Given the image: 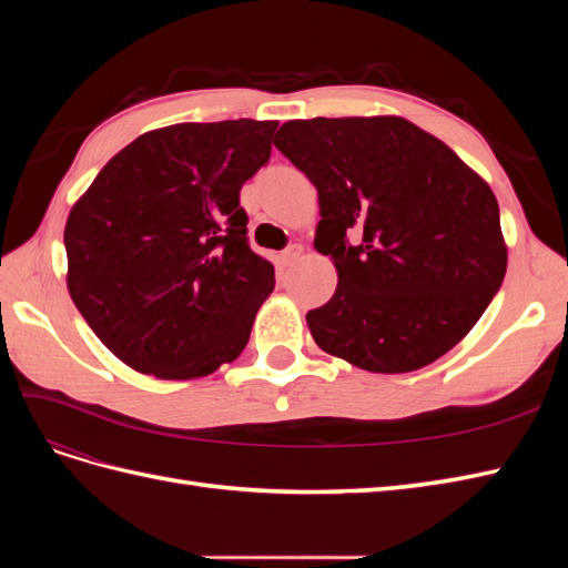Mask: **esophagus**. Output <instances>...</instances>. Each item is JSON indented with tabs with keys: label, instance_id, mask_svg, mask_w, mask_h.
<instances>
[{
	"label": "esophagus",
	"instance_id": "1",
	"mask_svg": "<svg viewBox=\"0 0 568 568\" xmlns=\"http://www.w3.org/2000/svg\"><path fill=\"white\" fill-rule=\"evenodd\" d=\"M301 255H303V246H301V244H294V246H288L286 251H282L280 263H282V265H294Z\"/></svg>",
	"mask_w": 568,
	"mask_h": 568
}]
</instances>
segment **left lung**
Here are the masks:
<instances>
[{
    "label": "left lung",
    "mask_w": 568,
    "mask_h": 568,
    "mask_svg": "<svg viewBox=\"0 0 568 568\" xmlns=\"http://www.w3.org/2000/svg\"><path fill=\"white\" fill-rule=\"evenodd\" d=\"M274 146L315 184V248L338 272L332 301L305 315L317 346L376 374L457 346L507 272L488 182L398 115L288 120Z\"/></svg>",
    "instance_id": "1"
}]
</instances>
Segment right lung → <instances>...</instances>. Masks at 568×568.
Wrapping results in <instances>:
<instances>
[{"label": "right lung", "mask_w": 568, "mask_h": 568, "mask_svg": "<svg viewBox=\"0 0 568 568\" xmlns=\"http://www.w3.org/2000/svg\"><path fill=\"white\" fill-rule=\"evenodd\" d=\"M277 120L144 132L101 168L65 222L68 294L99 341L156 379H196L246 348L274 267L251 251L242 184Z\"/></svg>", "instance_id": "add662e5"}]
</instances>
